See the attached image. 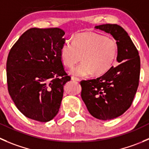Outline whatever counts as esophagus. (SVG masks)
Masks as SVG:
<instances>
[{
    "mask_svg": "<svg viewBox=\"0 0 149 149\" xmlns=\"http://www.w3.org/2000/svg\"><path fill=\"white\" fill-rule=\"evenodd\" d=\"M71 79H72V80H73V81H80V79H79V78L75 77V76H72Z\"/></svg>",
    "mask_w": 149,
    "mask_h": 149,
    "instance_id": "obj_1",
    "label": "esophagus"
}]
</instances>
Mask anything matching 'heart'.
<instances>
[{"label":"heart","instance_id":"heart-1","mask_svg":"<svg viewBox=\"0 0 149 149\" xmlns=\"http://www.w3.org/2000/svg\"><path fill=\"white\" fill-rule=\"evenodd\" d=\"M118 44L115 39L98 33L87 32L76 34L73 41L66 40L60 48V57L65 65L72 67L81 58L83 63L73 68L74 76H97L110 70L117 57Z\"/></svg>","mask_w":149,"mask_h":149}]
</instances>
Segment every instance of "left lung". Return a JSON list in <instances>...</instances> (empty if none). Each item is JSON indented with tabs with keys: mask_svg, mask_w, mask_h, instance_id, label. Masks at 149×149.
<instances>
[{
	"mask_svg": "<svg viewBox=\"0 0 149 149\" xmlns=\"http://www.w3.org/2000/svg\"><path fill=\"white\" fill-rule=\"evenodd\" d=\"M95 27L110 33L116 40L119 64L100 77L81 81V96L92 116L111 120L132 105L139 84L141 60L130 37L121 26L105 24Z\"/></svg>",
	"mask_w": 149,
	"mask_h": 149,
	"instance_id": "8db88e82",
	"label": "left lung"
}]
</instances>
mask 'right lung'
Returning <instances> with one entry per match:
<instances>
[{
  "label": "right lung",
  "mask_w": 149,
  "mask_h": 149,
  "mask_svg": "<svg viewBox=\"0 0 149 149\" xmlns=\"http://www.w3.org/2000/svg\"><path fill=\"white\" fill-rule=\"evenodd\" d=\"M62 29L30 28L8 53V90L19 111L29 119L49 122L58 113L63 87L70 76L64 70Z\"/></svg>",
  "instance_id": "1"
}]
</instances>
